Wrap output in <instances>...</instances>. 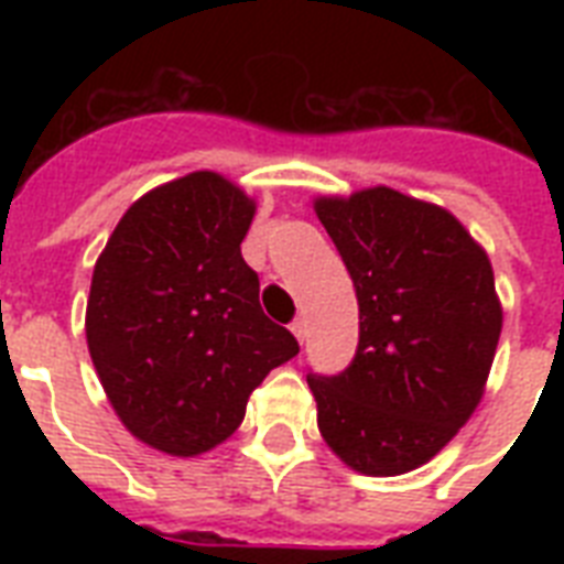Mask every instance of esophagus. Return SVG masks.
Wrapping results in <instances>:
<instances>
[{"mask_svg": "<svg viewBox=\"0 0 564 564\" xmlns=\"http://www.w3.org/2000/svg\"><path fill=\"white\" fill-rule=\"evenodd\" d=\"M290 330L295 334V339H299V343H304V339H307V322H304V318H295V322L290 325Z\"/></svg>", "mask_w": 564, "mask_h": 564, "instance_id": "obj_1", "label": "esophagus"}]
</instances>
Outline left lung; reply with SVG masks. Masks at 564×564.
<instances>
[{"label":"left lung","instance_id":"obj_1","mask_svg":"<svg viewBox=\"0 0 564 564\" xmlns=\"http://www.w3.org/2000/svg\"><path fill=\"white\" fill-rule=\"evenodd\" d=\"M360 304V345L334 377L307 375L318 430L369 477L419 468L471 419L498 351L495 272L463 221L389 187L316 198Z\"/></svg>","mask_w":564,"mask_h":564}]
</instances>
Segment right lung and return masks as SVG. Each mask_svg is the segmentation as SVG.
Segmentation results:
<instances>
[{"instance_id":"add662e5","label":"right lung","mask_w":564,"mask_h":564,"mask_svg":"<svg viewBox=\"0 0 564 564\" xmlns=\"http://www.w3.org/2000/svg\"><path fill=\"white\" fill-rule=\"evenodd\" d=\"M257 204L216 172H189L137 198L96 260L87 348L110 406L140 442L172 456L221 445L248 394L299 354L260 310L242 260Z\"/></svg>"}]
</instances>
